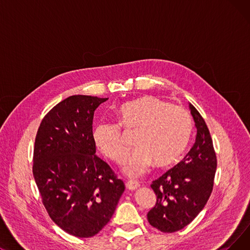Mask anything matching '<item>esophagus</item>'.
Returning a JSON list of instances; mask_svg holds the SVG:
<instances>
[{"instance_id":"obj_1","label":"esophagus","mask_w":250,"mask_h":250,"mask_svg":"<svg viewBox=\"0 0 250 250\" xmlns=\"http://www.w3.org/2000/svg\"><path fill=\"white\" fill-rule=\"evenodd\" d=\"M125 186H126V188L128 189H132L133 190V189H136L137 188L140 187V183L138 181H136V180H128V181H126Z\"/></svg>"}]
</instances>
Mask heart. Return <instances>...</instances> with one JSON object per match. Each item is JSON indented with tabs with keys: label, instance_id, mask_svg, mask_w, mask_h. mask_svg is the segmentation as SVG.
Here are the masks:
<instances>
[{
	"label": "heart",
	"instance_id": "1",
	"mask_svg": "<svg viewBox=\"0 0 250 250\" xmlns=\"http://www.w3.org/2000/svg\"><path fill=\"white\" fill-rule=\"evenodd\" d=\"M116 116L118 125L103 122L95 126L93 141L105 157L121 164L127 149L121 127L137 129V147L124 162L125 172L130 176L144 173L152 163L157 167L173 164L190 140L192 125L188 111L156 96H143L122 104Z\"/></svg>",
	"mask_w": 250,
	"mask_h": 250
}]
</instances>
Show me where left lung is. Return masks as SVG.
Masks as SVG:
<instances>
[{
	"label": "left lung",
	"mask_w": 250,
	"mask_h": 250,
	"mask_svg": "<svg viewBox=\"0 0 250 250\" xmlns=\"http://www.w3.org/2000/svg\"><path fill=\"white\" fill-rule=\"evenodd\" d=\"M189 108L196 126L193 146L179 163L151 185L157 199L147 218L154 228L164 233L188 226L204 208L214 187L217 156L213 140L201 113L191 104Z\"/></svg>",
	"instance_id": "left-lung-1"
}]
</instances>
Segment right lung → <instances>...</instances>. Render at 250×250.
<instances>
[{"instance_id":"1","label":"right lung","mask_w":250,"mask_h":250,"mask_svg":"<svg viewBox=\"0 0 250 250\" xmlns=\"http://www.w3.org/2000/svg\"><path fill=\"white\" fill-rule=\"evenodd\" d=\"M108 98L73 95L42 118L32 172L48 216L76 237L88 238L110 221L125 183L95 155L93 116Z\"/></svg>"}]
</instances>
